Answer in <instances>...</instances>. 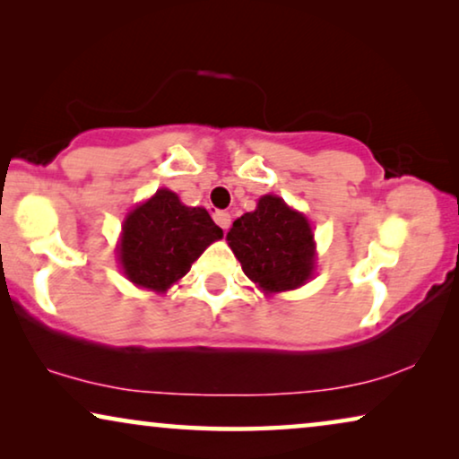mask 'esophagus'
I'll return each instance as SVG.
<instances>
[{
    "label": "esophagus",
    "mask_w": 459,
    "mask_h": 459,
    "mask_svg": "<svg viewBox=\"0 0 459 459\" xmlns=\"http://www.w3.org/2000/svg\"><path fill=\"white\" fill-rule=\"evenodd\" d=\"M215 223L219 225V228H223V230H228L230 228V223H231V217H230V212H225V211H215Z\"/></svg>",
    "instance_id": "1"
}]
</instances>
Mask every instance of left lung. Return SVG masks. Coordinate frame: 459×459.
I'll use <instances>...</instances> for the list:
<instances>
[{
    "label": "left lung",
    "mask_w": 459,
    "mask_h": 459,
    "mask_svg": "<svg viewBox=\"0 0 459 459\" xmlns=\"http://www.w3.org/2000/svg\"><path fill=\"white\" fill-rule=\"evenodd\" d=\"M228 244L242 272L265 294L303 286L316 269V242L303 212L280 196H261L253 212L238 217Z\"/></svg>",
    "instance_id": "left-lung-1"
}]
</instances>
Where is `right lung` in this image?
I'll use <instances>...</instances> for the list:
<instances>
[{
	"label": "right lung",
	"mask_w": 459,
	"mask_h": 459,
	"mask_svg": "<svg viewBox=\"0 0 459 459\" xmlns=\"http://www.w3.org/2000/svg\"><path fill=\"white\" fill-rule=\"evenodd\" d=\"M223 230L203 206H186L171 190H159L125 217L117 247L123 273L135 286L167 292Z\"/></svg>",
	"instance_id": "add662e5"
}]
</instances>
